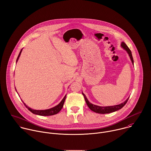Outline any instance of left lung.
<instances>
[{
	"label": "left lung",
	"instance_id": "1",
	"mask_svg": "<svg viewBox=\"0 0 151 151\" xmlns=\"http://www.w3.org/2000/svg\"><path fill=\"white\" fill-rule=\"evenodd\" d=\"M121 46L122 48H123L129 54V56L130 58L131 61L132 63V64L134 65V61H133V58L132 56V52L130 50V49L128 47V46L126 45V44L124 42H122L121 43ZM82 94L84 97L85 99V101L88 106V107L90 109V110H92V111L96 112V113H98V114H109V113H111L115 111H116L120 109H122L127 103V102L128 101L129 97L123 102L119 104L118 105H114V106H98L96 105H93L92 104L90 103L87 98H86V96L82 92Z\"/></svg>",
	"mask_w": 151,
	"mask_h": 151
}]
</instances>
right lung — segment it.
Returning a JSON list of instances; mask_svg holds the SVG:
<instances>
[{
  "instance_id": "obj_1",
  "label": "right lung",
  "mask_w": 151,
  "mask_h": 151,
  "mask_svg": "<svg viewBox=\"0 0 151 151\" xmlns=\"http://www.w3.org/2000/svg\"><path fill=\"white\" fill-rule=\"evenodd\" d=\"M22 49L21 50L18 56V58L17 59V61L16 63L18 62V59H19V58L21 55V53L22 52ZM16 90V88H15ZM66 96L65 95L64 98L63 99V100L60 102V103L59 104H58L57 105H56L55 106L53 107V108H51L50 109H44V110H36V109H33L31 108H29V106H28L25 103H24V102L22 101V102L24 103V105L26 106V108L30 111L32 112L33 114H36V115H41V116H50V115H55L56 114H58L60 111L61 110V109L63 108V105H64V102H65V98H66Z\"/></svg>"
}]
</instances>
